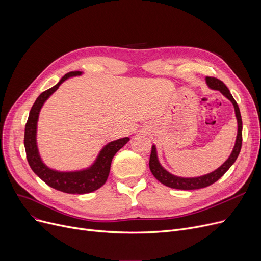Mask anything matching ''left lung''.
<instances>
[{"instance_id":"obj_1","label":"left lung","mask_w":261,"mask_h":261,"mask_svg":"<svg viewBox=\"0 0 261 261\" xmlns=\"http://www.w3.org/2000/svg\"><path fill=\"white\" fill-rule=\"evenodd\" d=\"M205 80H206V85L211 90L220 92L232 103V106H234L235 115L237 118V125H238L235 146H234V148H232V151H231L230 155L228 156V159L216 170H214L207 174L201 175V176L183 177V176H177V175L170 173L169 171H167L161 165V163L158 158L156 147H155V145H152L151 154H150V161H149L150 170H151L152 174L154 175V177L158 181H160L162 184L166 185L170 188L191 190V189H200V188L207 187L220 179V177L230 168L232 164L235 163V161L237 160V158L240 153L241 145H242V120H241V114H240L239 107H238L237 102L235 101L234 97L231 96L227 87L223 84L221 80H219L214 77H206L205 78Z\"/></svg>"}]
</instances>
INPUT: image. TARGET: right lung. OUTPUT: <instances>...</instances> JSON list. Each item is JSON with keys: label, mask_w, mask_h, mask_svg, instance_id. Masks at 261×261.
<instances>
[{"label": "right lung", "mask_w": 261, "mask_h": 261, "mask_svg": "<svg viewBox=\"0 0 261 261\" xmlns=\"http://www.w3.org/2000/svg\"><path fill=\"white\" fill-rule=\"evenodd\" d=\"M82 74L84 73L80 71L67 73L59 80L56 86L39 95V97L36 99L31 109L24 134L26 158L33 171L48 186L62 191V193L78 195L92 193V191L97 190L106 183L110 173V167H111L113 156L119 149H121L130 141L129 138H122L108 143L102 147L92 165L81 170L59 171L45 165L40 156L37 145V127L41 109H42L44 102L57 91L60 85L63 84L65 80L71 77L81 76Z\"/></svg>", "instance_id": "add662e5"}]
</instances>
